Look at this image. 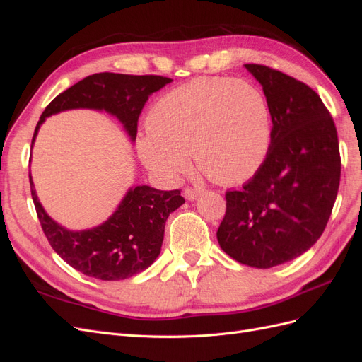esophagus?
<instances>
[{"label": "esophagus", "instance_id": "obj_1", "mask_svg": "<svg viewBox=\"0 0 362 362\" xmlns=\"http://www.w3.org/2000/svg\"><path fill=\"white\" fill-rule=\"evenodd\" d=\"M204 192V189H194V187H185V190H184V196L187 199H190V201H194V199H198V196Z\"/></svg>", "mask_w": 362, "mask_h": 362}]
</instances>
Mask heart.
I'll return each mask as SVG.
<instances>
[{"label": "heart", "mask_w": 362, "mask_h": 362, "mask_svg": "<svg viewBox=\"0 0 362 362\" xmlns=\"http://www.w3.org/2000/svg\"><path fill=\"white\" fill-rule=\"evenodd\" d=\"M148 128L137 149L151 172L178 181L192 154L206 178L234 184L252 177L264 161L272 116L254 84L204 76L163 95L151 108Z\"/></svg>", "instance_id": "obj_1"}]
</instances>
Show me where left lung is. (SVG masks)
<instances>
[{"label": "left lung", "mask_w": 362, "mask_h": 362, "mask_svg": "<svg viewBox=\"0 0 362 362\" xmlns=\"http://www.w3.org/2000/svg\"><path fill=\"white\" fill-rule=\"evenodd\" d=\"M245 68L266 95L272 139L254 177L226 192L217 242L242 264L270 269L300 257L323 234L341 158L334 119L310 86L262 64Z\"/></svg>", "instance_id": "1"}]
</instances>
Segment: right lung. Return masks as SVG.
I'll return each instance as SVG.
<instances>
[{
	"label": "right lung",
	"mask_w": 362,
	"mask_h": 362,
	"mask_svg": "<svg viewBox=\"0 0 362 362\" xmlns=\"http://www.w3.org/2000/svg\"><path fill=\"white\" fill-rule=\"evenodd\" d=\"M170 81L168 76L160 75L113 72L86 76L47 105L36 125L31 146L48 116L72 108L105 110L116 116L134 141L137 120L149 95ZM30 187L43 234L51 247L75 270L101 281L127 279L148 269L160 255L169 214L184 204L181 190L164 192L149 185H136L127 192L116 211L103 225L84 231H69L43 210L31 173Z\"/></svg>",
	"instance_id": "right-lung-1"
}]
</instances>
